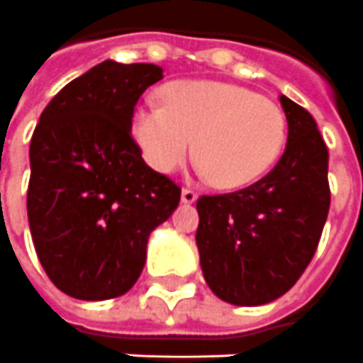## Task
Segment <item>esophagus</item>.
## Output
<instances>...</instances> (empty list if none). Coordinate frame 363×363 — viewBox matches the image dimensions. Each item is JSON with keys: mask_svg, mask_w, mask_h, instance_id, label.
<instances>
[{"mask_svg": "<svg viewBox=\"0 0 363 363\" xmlns=\"http://www.w3.org/2000/svg\"><path fill=\"white\" fill-rule=\"evenodd\" d=\"M182 201L195 203L197 201V191H195V189H189V187H184V189H182Z\"/></svg>", "mask_w": 363, "mask_h": 363, "instance_id": "esophagus-1", "label": "esophagus"}]
</instances>
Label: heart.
Instances as JSON below:
<instances>
[{"instance_id": "obj_1", "label": "heart", "mask_w": 363, "mask_h": 363, "mask_svg": "<svg viewBox=\"0 0 363 363\" xmlns=\"http://www.w3.org/2000/svg\"><path fill=\"white\" fill-rule=\"evenodd\" d=\"M133 135L156 172L182 168L195 146L203 176H213L215 186L236 189L274 168L287 143V119L276 101L250 89L220 82H176L164 87L162 105L136 109Z\"/></svg>"}]
</instances>
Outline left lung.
<instances>
[{
    "instance_id": "1",
    "label": "left lung",
    "mask_w": 363,
    "mask_h": 363,
    "mask_svg": "<svg viewBox=\"0 0 363 363\" xmlns=\"http://www.w3.org/2000/svg\"><path fill=\"white\" fill-rule=\"evenodd\" d=\"M287 119L284 156L256 184L197 201V248L218 299L256 307L297 284L315 256L328 207V150L307 109L279 97Z\"/></svg>"
}]
</instances>
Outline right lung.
<instances>
[{"label":"right lung","mask_w":363,"mask_h":363,"mask_svg":"<svg viewBox=\"0 0 363 363\" xmlns=\"http://www.w3.org/2000/svg\"><path fill=\"white\" fill-rule=\"evenodd\" d=\"M162 79L156 64H97L54 95L30 138L27 215L37 256L60 291L119 297L136 284L154 228L182 189L143 160L136 101Z\"/></svg>","instance_id":"add662e5"}]
</instances>
